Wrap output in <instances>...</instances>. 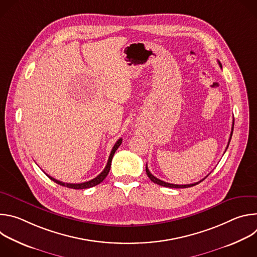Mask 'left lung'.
Here are the masks:
<instances>
[{
  "label": "left lung",
  "mask_w": 257,
  "mask_h": 257,
  "mask_svg": "<svg viewBox=\"0 0 257 257\" xmlns=\"http://www.w3.org/2000/svg\"><path fill=\"white\" fill-rule=\"evenodd\" d=\"M218 64H219V67L222 68V65H221V63L218 62ZM233 129H234V121H233V126H232V132H231V135H230V139H229V142H228V145H227V149H228V146H229V144H230V141H231V138H232V134H233ZM226 149V150H227ZM145 171H146V174H148V176H149V178L154 182V183H156V184H158V185H161V186H164V187H170V188H188V187H192V186H195L196 184H198V183H200L201 181H203L205 178H203L202 180H200V181H198V182H196V183H192V184H187V185H176V184H170V183H167V182H164V181H162V180H160V179H158V178H156L151 172H150V170H149V168H148V165H146V169H145Z\"/></svg>",
  "instance_id": "1"
}]
</instances>
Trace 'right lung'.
Here are the masks:
<instances>
[{
  "mask_svg": "<svg viewBox=\"0 0 257 257\" xmlns=\"http://www.w3.org/2000/svg\"><path fill=\"white\" fill-rule=\"evenodd\" d=\"M121 143H122V138H120V139L115 143V145H114V148H113L111 154H109V157H108L106 166H105V168L103 169V171H102L98 176H96L95 178H93L92 180H89V181L83 182V183H77V184H73V183H64V182H61V181H59V180H57V179H55V178H53V177H51V176H49V175H47V176H48L52 181L56 182L57 184L62 185V186H64V187L71 188V189H86V188L93 187V186L99 184V183H101V182L104 180V178L107 176V174H108V172H109V169H111V164H112L113 157H114V155H115L116 151L118 150L119 146L121 145Z\"/></svg>",
  "mask_w": 257,
  "mask_h": 257,
  "instance_id": "1",
  "label": "right lung"
}]
</instances>
